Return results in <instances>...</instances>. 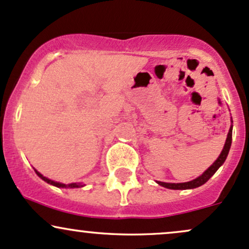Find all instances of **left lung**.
<instances>
[{
    "mask_svg": "<svg viewBox=\"0 0 249 249\" xmlns=\"http://www.w3.org/2000/svg\"><path fill=\"white\" fill-rule=\"evenodd\" d=\"M231 122L233 124V120L231 119ZM231 133H233V124H231V128H230V130H228V134H227V139H226V142H225V146H223L220 155L217 156L216 160L213 162V164H212L211 167H208V168L206 169L205 172L200 175V177H197L196 178H194V180H192V181H188V182L172 183V182H161V181H156V183L162 187H164V188L181 189V191H183V189L197 188V187L205 185L209 178H211L215 174V172H216V170L222 166L223 162L226 161V159H227L228 153H230V149H231Z\"/></svg>",
    "mask_w": 249,
    "mask_h": 249,
    "instance_id": "obj_1",
    "label": "left lung"
}]
</instances>
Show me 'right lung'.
<instances>
[{
    "label": "right lung",
    "instance_id": "1",
    "mask_svg": "<svg viewBox=\"0 0 249 249\" xmlns=\"http://www.w3.org/2000/svg\"><path fill=\"white\" fill-rule=\"evenodd\" d=\"M34 169H35V168H34ZM35 173H36V174H37L38 178H41L42 180L46 181L47 183H49V185H53V186L57 187V188H80V187L85 186V185H82V183H69V185H64V183L57 182V181L50 180V178L43 177V175H42L40 172H37V170H36V169H35Z\"/></svg>",
    "mask_w": 249,
    "mask_h": 249
}]
</instances>
